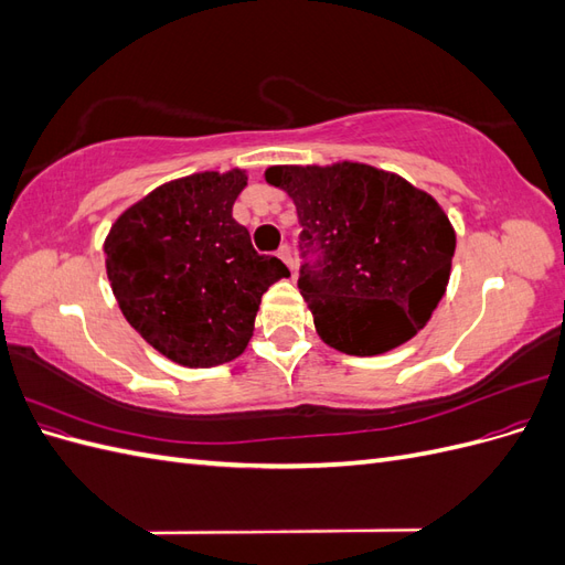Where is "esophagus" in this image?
<instances>
[{"mask_svg":"<svg viewBox=\"0 0 565 565\" xmlns=\"http://www.w3.org/2000/svg\"><path fill=\"white\" fill-rule=\"evenodd\" d=\"M278 256H280V259H282L285 264H287V268H289V270H292V273L297 270V259H295V254H292V249H289L287 245H282V247L278 249Z\"/></svg>","mask_w":565,"mask_h":565,"instance_id":"34e87169","label":"esophagus"}]
</instances>
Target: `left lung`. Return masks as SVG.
<instances>
[{"label":"left lung","mask_w":565,"mask_h":565,"mask_svg":"<svg viewBox=\"0 0 565 565\" xmlns=\"http://www.w3.org/2000/svg\"><path fill=\"white\" fill-rule=\"evenodd\" d=\"M266 181L292 198L303 264L299 292L324 344L380 355L413 339L446 295L455 228L440 204L403 177L363 162L276 164Z\"/></svg>","instance_id":"left-lung-1"}]
</instances>
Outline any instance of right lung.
Wrapping results in <instances>:
<instances>
[{
    "instance_id": "add662e5",
    "label": "right lung",
    "mask_w": 565,
    "mask_h": 565,
    "mask_svg": "<svg viewBox=\"0 0 565 565\" xmlns=\"http://www.w3.org/2000/svg\"><path fill=\"white\" fill-rule=\"evenodd\" d=\"M245 169L167 181L110 226L104 254L119 311L148 344L183 367L235 361L254 334L266 289L287 278L256 254L233 202Z\"/></svg>"
}]
</instances>
